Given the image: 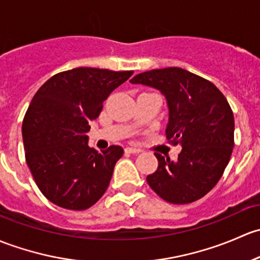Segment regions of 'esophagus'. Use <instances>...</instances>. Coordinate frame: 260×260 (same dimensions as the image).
Masks as SVG:
<instances>
[{"label":"esophagus","instance_id":"1","mask_svg":"<svg viewBox=\"0 0 260 260\" xmlns=\"http://www.w3.org/2000/svg\"><path fill=\"white\" fill-rule=\"evenodd\" d=\"M125 151L129 152V154H139V152H141V150L136 148H126L125 149Z\"/></svg>","mask_w":260,"mask_h":260}]
</instances>
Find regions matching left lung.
Masks as SVG:
<instances>
[{
  "label": "left lung",
  "instance_id": "left-lung-1",
  "mask_svg": "<svg viewBox=\"0 0 260 260\" xmlns=\"http://www.w3.org/2000/svg\"><path fill=\"white\" fill-rule=\"evenodd\" d=\"M130 82L165 96L167 139L181 146L176 161L155 152L159 167L146 178L150 188L171 204L203 198L221 178L234 146V115L225 96L213 82L180 68L143 72Z\"/></svg>",
  "mask_w": 260,
  "mask_h": 260
}]
</instances>
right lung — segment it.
<instances>
[{
  "label": "right lung",
  "instance_id": "obj_1",
  "mask_svg": "<svg viewBox=\"0 0 260 260\" xmlns=\"http://www.w3.org/2000/svg\"><path fill=\"white\" fill-rule=\"evenodd\" d=\"M133 71L77 68L53 75L35 93L22 122L26 162L42 194L57 207L85 210L110 184L121 146L87 145L89 122Z\"/></svg>",
  "mask_w": 260,
  "mask_h": 260
}]
</instances>
